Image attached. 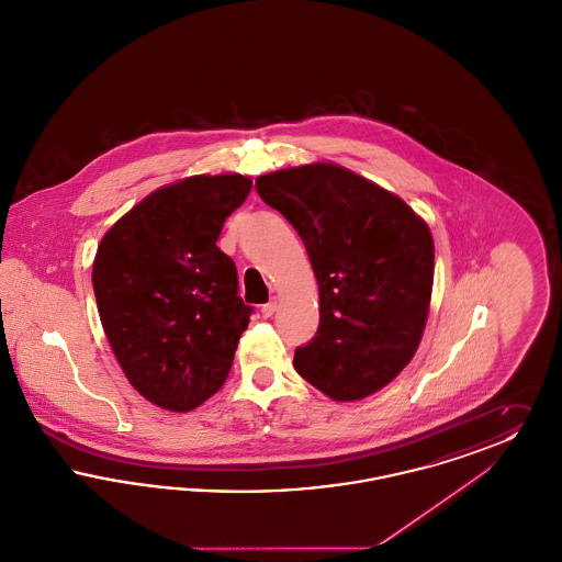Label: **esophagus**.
Segmentation results:
<instances>
[{
    "label": "esophagus",
    "mask_w": 562,
    "mask_h": 562,
    "mask_svg": "<svg viewBox=\"0 0 562 562\" xmlns=\"http://www.w3.org/2000/svg\"><path fill=\"white\" fill-rule=\"evenodd\" d=\"M276 312H278V301H276V299L269 301V303H266V305L261 307V314H263L266 318H271Z\"/></svg>",
    "instance_id": "34e87169"
}]
</instances>
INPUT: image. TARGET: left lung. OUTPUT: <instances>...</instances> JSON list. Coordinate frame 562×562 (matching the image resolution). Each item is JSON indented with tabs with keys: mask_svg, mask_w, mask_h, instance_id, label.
Segmentation results:
<instances>
[{
	"mask_svg": "<svg viewBox=\"0 0 562 562\" xmlns=\"http://www.w3.org/2000/svg\"><path fill=\"white\" fill-rule=\"evenodd\" d=\"M261 200L305 244L321 291V326L294 369L333 401L387 385L419 348L434 284L428 223L398 195L318 161L257 179Z\"/></svg>",
	"mask_w": 562,
	"mask_h": 562,
	"instance_id": "1",
	"label": "left lung"
}]
</instances>
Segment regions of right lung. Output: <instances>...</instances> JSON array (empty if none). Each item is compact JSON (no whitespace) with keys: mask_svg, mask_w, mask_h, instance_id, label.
Wrapping results in <instances>:
<instances>
[{"mask_svg":"<svg viewBox=\"0 0 562 562\" xmlns=\"http://www.w3.org/2000/svg\"><path fill=\"white\" fill-rule=\"evenodd\" d=\"M252 188L198 175L149 193L99 244L92 286L109 346L134 390L186 413L225 383L252 307L216 246Z\"/></svg>","mask_w":562,"mask_h":562,"instance_id":"right-lung-1","label":"right lung"}]
</instances>
